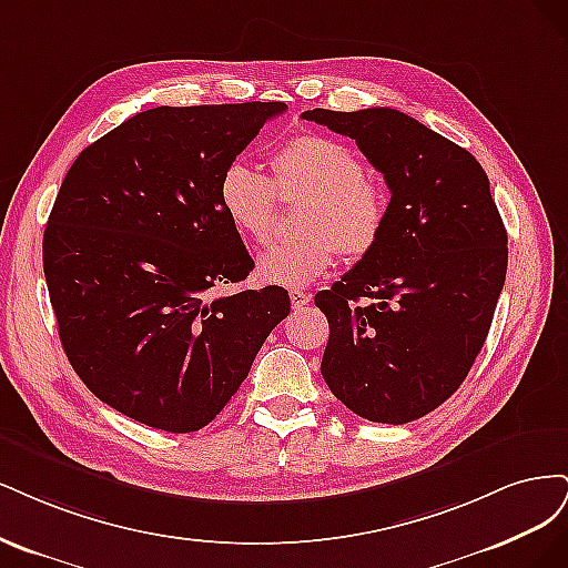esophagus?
Listing matches in <instances>:
<instances>
[{"instance_id":"obj_1","label":"esophagus","mask_w":568,"mask_h":568,"mask_svg":"<svg viewBox=\"0 0 568 568\" xmlns=\"http://www.w3.org/2000/svg\"><path fill=\"white\" fill-rule=\"evenodd\" d=\"M290 302H292V308H304L311 302V295L302 290H290Z\"/></svg>"}]
</instances>
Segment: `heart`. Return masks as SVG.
<instances>
[{
    "label": "heart",
    "mask_w": 568,
    "mask_h": 568,
    "mask_svg": "<svg viewBox=\"0 0 568 568\" xmlns=\"http://www.w3.org/2000/svg\"><path fill=\"white\" fill-rule=\"evenodd\" d=\"M308 197L300 212L295 241L268 247L257 262L264 283L283 287L311 285L337 260L373 252L387 226L389 193L365 176L363 160L349 145L300 134L271 158V176L243 160H233L219 179V205L233 231L252 245H264L276 222L278 197Z\"/></svg>",
    "instance_id": "1"
}]
</instances>
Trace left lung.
I'll use <instances>...</instances> for the list:
<instances>
[{
    "instance_id": "left-lung-1",
    "label": "left lung",
    "mask_w": 568,
    "mask_h": 568,
    "mask_svg": "<svg viewBox=\"0 0 568 568\" xmlns=\"http://www.w3.org/2000/svg\"><path fill=\"white\" fill-rule=\"evenodd\" d=\"M302 118L354 139L392 191L375 250L316 295L331 325L323 379L371 423H413L460 387L505 285L507 231L488 176L394 108Z\"/></svg>"
}]
</instances>
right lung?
I'll return each instance as SVG.
<instances>
[{"label": "right lung", "instance_id": "right-lung-1", "mask_svg": "<svg viewBox=\"0 0 568 568\" xmlns=\"http://www.w3.org/2000/svg\"><path fill=\"white\" fill-rule=\"evenodd\" d=\"M281 101L160 105L78 155L42 257L59 337L89 392L155 429L222 413L287 314L278 285L210 295L254 268L219 179Z\"/></svg>", "mask_w": 568, "mask_h": 568}]
</instances>
